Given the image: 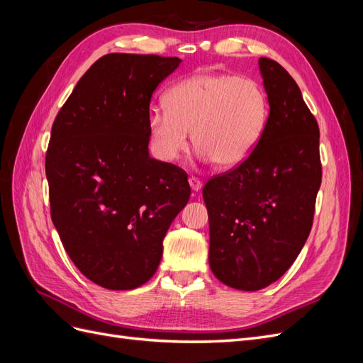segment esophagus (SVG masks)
Instances as JSON below:
<instances>
[{
    "mask_svg": "<svg viewBox=\"0 0 363 363\" xmlns=\"http://www.w3.org/2000/svg\"><path fill=\"white\" fill-rule=\"evenodd\" d=\"M189 186H191V189H192V191L199 192V191L201 189L203 183L200 182V179H196V177H189Z\"/></svg>",
    "mask_w": 363,
    "mask_h": 363,
    "instance_id": "1",
    "label": "esophagus"
}]
</instances>
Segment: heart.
<instances>
[{"label": "heart", "mask_w": 363, "mask_h": 363, "mask_svg": "<svg viewBox=\"0 0 363 363\" xmlns=\"http://www.w3.org/2000/svg\"><path fill=\"white\" fill-rule=\"evenodd\" d=\"M164 107L148 113L152 152L167 163L188 148L189 131L196 155L221 168L242 163L260 142L269 106L262 84L250 77L195 74L164 94Z\"/></svg>", "instance_id": "heart-1"}]
</instances>
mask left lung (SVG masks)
Segmentation results:
<instances>
[{"mask_svg":"<svg viewBox=\"0 0 363 363\" xmlns=\"http://www.w3.org/2000/svg\"><path fill=\"white\" fill-rule=\"evenodd\" d=\"M269 116L255 151L203 188L208 265L230 288L259 291L279 280L311 233L321 186L320 128L281 65L259 59Z\"/></svg>","mask_w":363,"mask_h":363,"instance_id":"obj_1","label":"left lung"}]
</instances>
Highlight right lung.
<instances>
[{
	"instance_id": "right-lung-1",
	"label": "right lung",
	"mask_w": 363,
	"mask_h": 363,
	"mask_svg": "<svg viewBox=\"0 0 363 363\" xmlns=\"http://www.w3.org/2000/svg\"><path fill=\"white\" fill-rule=\"evenodd\" d=\"M179 57L112 52L74 87L45 157L51 219L74 265L111 291L142 286L188 204V174L150 157L148 113Z\"/></svg>"
}]
</instances>
